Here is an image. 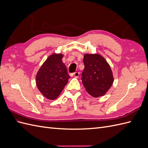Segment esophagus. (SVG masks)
Instances as JSON below:
<instances>
[{
  "label": "esophagus",
  "mask_w": 148,
  "mask_h": 148,
  "mask_svg": "<svg viewBox=\"0 0 148 148\" xmlns=\"http://www.w3.org/2000/svg\"><path fill=\"white\" fill-rule=\"evenodd\" d=\"M79 73L78 72V71L74 73V76H75V77H76V78H78L79 77Z\"/></svg>",
  "instance_id": "1"
}]
</instances>
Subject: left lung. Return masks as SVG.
Listing matches in <instances>:
<instances>
[{"label": "left lung", "instance_id": "obj_1", "mask_svg": "<svg viewBox=\"0 0 148 148\" xmlns=\"http://www.w3.org/2000/svg\"><path fill=\"white\" fill-rule=\"evenodd\" d=\"M82 80L86 91L92 97L104 96L114 82L112 71L99 54H84Z\"/></svg>", "mask_w": 148, "mask_h": 148}]
</instances>
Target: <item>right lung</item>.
Masks as SVG:
<instances>
[{
	"label": "right lung",
	"instance_id": "right-lung-1",
	"mask_svg": "<svg viewBox=\"0 0 148 148\" xmlns=\"http://www.w3.org/2000/svg\"><path fill=\"white\" fill-rule=\"evenodd\" d=\"M63 55L53 53L49 56L38 70L36 82L39 91L48 99L54 100L63 91L70 75L62 62Z\"/></svg>",
	"mask_w": 148,
	"mask_h": 148
}]
</instances>
